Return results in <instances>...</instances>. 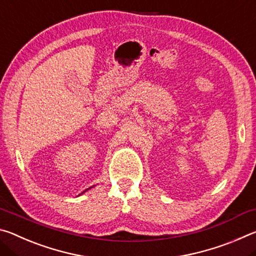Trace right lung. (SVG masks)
I'll use <instances>...</instances> for the list:
<instances>
[{
    "label": "right lung",
    "instance_id": "add662e5",
    "mask_svg": "<svg viewBox=\"0 0 256 256\" xmlns=\"http://www.w3.org/2000/svg\"><path fill=\"white\" fill-rule=\"evenodd\" d=\"M82 193H84V192H82Z\"/></svg>",
    "mask_w": 256,
    "mask_h": 256
}]
</instances>
